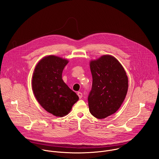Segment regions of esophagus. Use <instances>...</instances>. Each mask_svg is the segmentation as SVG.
<instances>
[{
    "label": "esophagus",
    "mask_w": 159,
    "mask_h": 159,
    "mask_svg": "<svg viewBox=\"0 0 159 159\" xmlns=\"http://www.w3.org/2000/svg\"><path fill=\"white\" fill-rule=\"evenodd\" d=\"M77 95H78V96L79 97L80 99H81V98H82V96H83L82 93L81 92H78V93H77Z\"/></svg>",
    "instance_id": "34e87169"
}]
</instances>
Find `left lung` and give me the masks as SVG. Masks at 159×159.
<instances>
[{
    "instance_id": "obj_1",
    "label": "left lung",
    "mask_w": 159,
    "mask_h": 159,
    "mask_svg": "<svg viewBox=\"0 0 159 159\" xmlns=\"http://www.w3.org/2000/svg\"><path fill=\"white\" fill-rule=\"evenodd\" d=\"M93 77L88 98L91 114L98 119L115 113L127 93L128 78L123 66L114 57L101 56L89 63Z\"/></svg>"
}]
</instances>
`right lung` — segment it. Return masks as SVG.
Masks as SVG:
<instances>
[{"instance_id":"add662e5","label":"right lung","mask_w":159,"mask_h":159,"mask_svg":"<svg viewBox=\"0 0 159 159\" xmlns=\"http://www.w3.org/2000/svg\"><path fill=\"white\" fill-rule=\"evenodd\" d=\"M68 60L55 55L43 58L33 73L32 86L36 100L48 112L55 116L68 115L79 96L62 79Z\"/></svg>"}]
</instances>
